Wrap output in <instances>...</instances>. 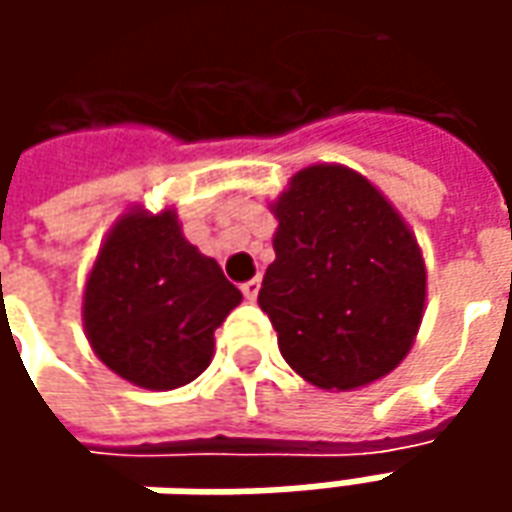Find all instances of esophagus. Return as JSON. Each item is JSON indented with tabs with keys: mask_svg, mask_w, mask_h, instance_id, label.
Returning <instances> with one entry per match:
<instances>
[{
	"mask_svg": "<svg viewBox=\"0 0 512 512\" xmlns=\"http://www.w3.org/2000/svg\"><path fill=\"white\" fill-rule=\"evenodd\" d=\"M259 287H262L259 276H256V279H250V282H245V285H242V293H245V299H250V302H253V299L259 296Z\"/></svg>",
	"mask_w": 512,
	"mask_h": 512,
	"instance_id": "esophagus-1",
	"label": "esophagus"
}]
</instances>
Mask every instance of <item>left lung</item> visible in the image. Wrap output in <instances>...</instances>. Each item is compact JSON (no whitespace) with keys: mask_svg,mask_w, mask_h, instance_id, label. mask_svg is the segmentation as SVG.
Listing matches in <instances>:
<instances>
[{"mask_svg":"<svg viewBox=\"0 0 512 512\" xmlns=\"http://www.w3.org/2000/svg\"><path fill=\"white\" fill-rule=\"evenodd\" d=\"M279 227L259 307L285 362L322 390L396 370L424 316L427 270L402 213L344 165L299 170L270 205Z\"/></svg>","mask_w":512,"mask_h":512,"instance_id":"1","label":"left lung"}]
</instances>
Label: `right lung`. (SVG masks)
Returning a JSON list of instances; mask_svg holds the SVG:
<instances>
[{
    "mask_svg": "<svg viewBox=\"0 0 512 512\" xmlns=\"http://www.w3.org/2000/svg\"><path fill=\"white\" fill-rule=\"evenodd\" d=\"M242 302L173 207H130L110 227L90 267L82 325L93 353L125 382L173 390L213 359V333Z\"/></svg>",
    "mask_w": 512,
    "mask_h": 512,
    "instance_id": "obj_1",
    "label": "right lung"
}]
</instances>
